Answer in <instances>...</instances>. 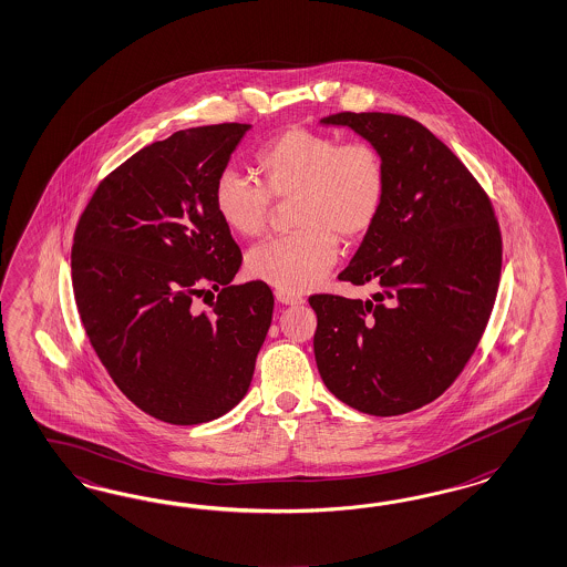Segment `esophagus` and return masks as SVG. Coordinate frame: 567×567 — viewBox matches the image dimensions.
Listing matches in <instances>:
<instances>
[{"label": "esophagus", "instance_id": "obj_1", "mask_svg": "<svg viewBox=\"0 0 567 567\" xmlns=\"http://www.w3.org/2000/svg\"><path fill=\"white\" fill-rule=\"evenodd\" d=\"M276 298L277 302L288 305V307H298V305H302V302H305V298H302V296H298V293H291V291L286 290H277Z\"/></svg>", "mask_w": 567, "mask_h": 567}]
</instances>
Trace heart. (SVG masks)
<instances>
[{
  "mask_svg": "<svg viewBox=\"0 0 567 567\" xmlns=\"http://www.w3.org/2000/svg\"><path fill=\"white\" fill-rule=\"evenodd\" d=\"M257 167L265 184L226 169L215 182V209L231 231L257 238L269 226L274 198H296L298 229L255 246L246 267L279 290H312L338 259L340 238L357 240L377 221L388 184L383 159L364 141L288 128L260 148Z\"/></svg>",
  "mask_w": 567,
  "mask_h": 567,
  "instance_id": "obj_1",
  "label": "heart"
}]
</instances>
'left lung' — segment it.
I'll use <instances>...</instances> for the list:
<instances>
[{
	"label": "left lung",
	"mask_w": 567,
	"mask_h": 567,
	"mask_svg": "<svg viewBox=\"0 0 567 567\" xmlns=\"http://www.w3.org/2000/svg\"><path fill=\"white\" fill-rule=\"evenodd\" d=\"M369 141L385 165V200L340 274L374 284L371 300L310 296L315 358L327 389L372 416L437 400L483 338L502 277V231L478 182L431 130L405 115L321 120Z\"/></svg>",
	"instance_id": "left-lung-1"
}]
</instances>
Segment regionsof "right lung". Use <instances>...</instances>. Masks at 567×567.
<instances>
[{
	"instance_id": "1",
	"label": "right lung",
	"mask_w": 567,
	"mask_h": 567,
	"mask_svg": "<svg viewBox=\"0 0 567 567\" xmlns=\"http://www.w3.org/2000/svg\"><path fill=\"white\" fill-rule=\"evenodd\" d=\"M248 124L179 130L99 184L72 246L84 331L115 385L153 419L200 424L246 395L274 317L262 281L231 286L243 255L215 182ZM219 290L210 313L192 300Z\"/></svg>"
}]
</instances>
